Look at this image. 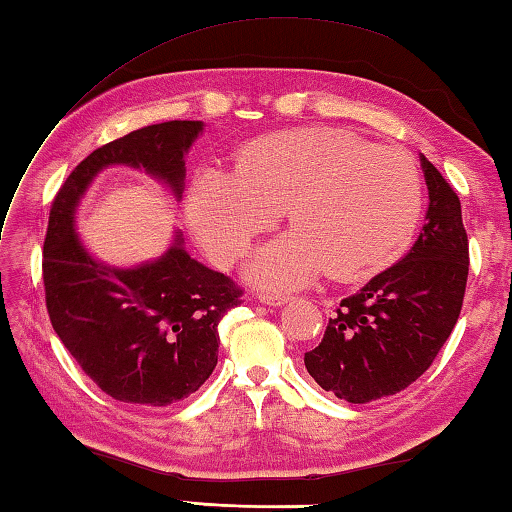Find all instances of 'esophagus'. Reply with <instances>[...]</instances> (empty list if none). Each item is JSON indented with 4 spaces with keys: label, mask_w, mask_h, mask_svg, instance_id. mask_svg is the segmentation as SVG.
Returning a JSON list of instances; mask_svg holds the SVG:
<instances>
[{
    "label": "esophagus",
    "mask_w": 512,
    "mask_h": 512,
    "mask_svg": "<svg viewBox=\"0 0 512 512\" xmlns=\"http://www.w3.org/2000/svg\"><path fill=\"white\" fill-rule=\"evenodd\" d=\"M259 301L262 303H266V306H270V308H279V306H284V303H288V301H292L290 297H286V295H259Z\"/></svg>",
    "instance_id": "1"
}]
</instances>
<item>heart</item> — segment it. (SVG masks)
Wrapping results in <instances>:
<instances>
[{
    "mask_svg": "<svg viewBox=\"0 0 512 512\" xmlns=\"http://www.w3.org/2000/svg\"><path fill=\"white\" fill-rule=\"evenodd\" d=\"M420 206L409 154L334 127L253 140L235 169H202L187 200L193 233L220 266L233 264L286 209L292 231L248 264L255 284L279 290L306 286L323 270L336 281L376 273L409 242Z\"/></svg>",
    "mask_w": 512,
    "mask_h": 512,
    "instance_id": "b5f03b06",
    "label": "heart"
}]
</instances>
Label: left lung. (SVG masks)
Wrapping results in <instances>:
<instances>
[{
  "instance_id": "8db88e82",
  "label": "left lung",
  "mask_w": 512,
  "mask_h": 512,
  "mask_svg": "<svg viewBox=\"0 0 512 512\" xmlns=\"http://www.w3.org/2000/svg\"><path fill=\"white\" fill-rule=\"evenodd\" d=\"M429 209L409 253L341 301L308 374L336 398L394 396L427 372L458 323L469 277V239L458 193L420 154Z\"/></svg>"
}]
</instances>
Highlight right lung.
Here are the masks:
<instances>
[{"mask_svg": "<svg viewBox=\"0 0 512 512\" xmlns=\"http://www.w3.org/2000/svg\"><path fill=\"white\" fill-rule=\"evenodd\" d=\"M202 132V121H169L112 140L76 165L52 202L43 242L52 328L114 400L167 407L198 391L217 365V323L242 303V290L195 262L180 233L154 262L134 268L96 262L74 231L76 206L112 165L145 169L180 200L184 156Z\"/></svg>", "mask_w": 512, "mask_h": 512, "instance_id": "add662e5", "label": "right lung"}]
</instances>
